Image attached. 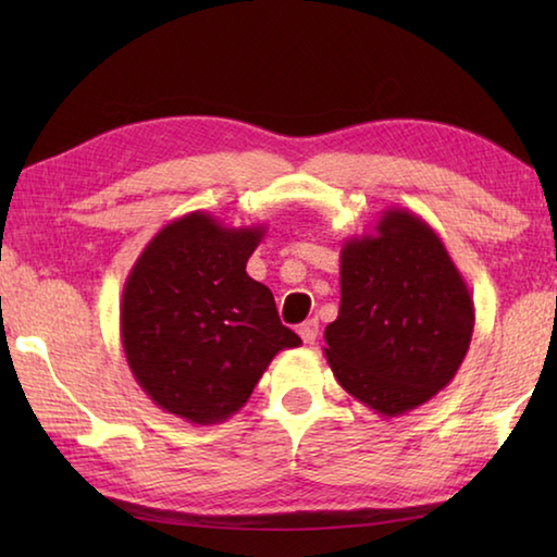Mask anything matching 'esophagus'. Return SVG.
I'll list each match as a JSON object with an SVG mask.
<instances>
[{"label":"esophagus","mask_w":557,"mask_h":557,"mask_svg":"<svg viewBox=\"0 0 557 557\" xmlns=\"http://www.w3.org/2000/svg\"><path fill=\"white\" fill-rule=\"evenodd\" d=\"M299 336L305 344H314L319 336V322L317 319H307L305 324H299Z\"/></svg>","instance_id":"1"}]
</instances>
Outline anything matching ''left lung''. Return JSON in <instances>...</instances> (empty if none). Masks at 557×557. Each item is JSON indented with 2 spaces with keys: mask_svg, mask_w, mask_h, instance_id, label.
I'll list each match as a JSON object with an SVG mask.
<instances>
[{
  "mask_svg": "<svg viewBox=\"0 0 557 557\" xmlns=\"http://www.w3.org/2000/svg\"><path fill=\"white\" fill-rule=\"evenodd\" d=\"M342 305L324 356L342 388L381 418L428 403L455 379L474 299L440 235L405 209L342 248Z\"/></svg>",
  "mask_w": 557,
  "mask_h": 557,
  "instance_id": "left-lung-1",
  "label": "left lung"
}]
</instances>
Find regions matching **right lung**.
I'll return each instance as SVG.
<instances>
[{
  "label": "right lung",
  "mask_w": 557,
  "mask_h": 557,
  "mask_svg": "<svg viewBox=\"0 0 557 557\" xmlns=\"http://www.w3.org/2000/svg\"><path fill=\"white\" fill-rule=\"evenodd\" d=\"M265 225L228 228L206 211L169 221L132 265L120 301V338L132 375L157 408L219 425L248 403L282 348L272 292L245 265Z\"/></svg>",
  "instance_id": "obj_1"
}]
</instances>
